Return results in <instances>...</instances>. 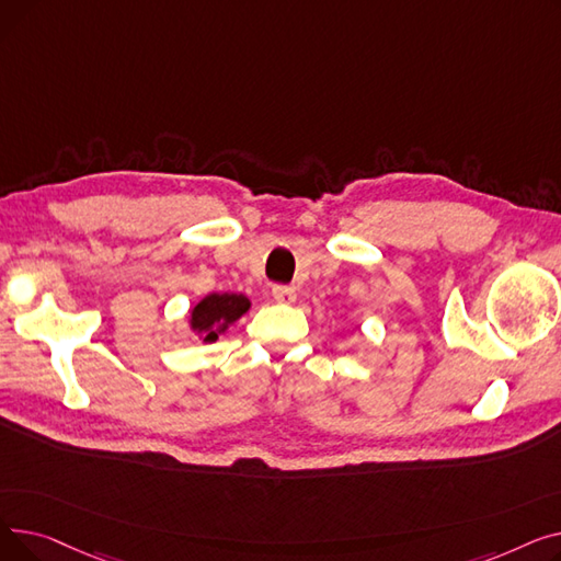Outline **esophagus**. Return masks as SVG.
Listing matches in <instances>:
<instances>
[{"mask_svg": "<svg viewBox=\"0 0 561 561\" xmlns=\"http://www.w3.org/2000/svg\"><path fill=\"white\" fill-rule=\"evenodd\" d=\"M273 298L279 302V305H293L296 302V290H293L290 286H275L273 288Z\"/></svg>", "mask_w": 561, "mask_h": 561, "instance_id": "1", "label": "esophagus"}]
</instances>
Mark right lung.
Instances as JSON below:
<instances>
[{"instance_id": "obj_1", "label": "right lung", "mask_w": 561, "mask_h": 561, "mask_svg": "<svg viewBox=\"0 0 561 561\" xmlns=\"http://www.w3.org/2000/svg\"><path fill=\"white\" fill-rule=\"evenodd\" d=\"M252 302L243 293H209L188 313V330L202 343H214L236 320L250 311Z\"/></svg>"}]
</instances>
